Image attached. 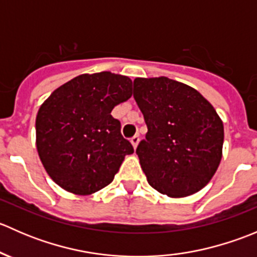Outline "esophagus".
<instances>
[{"mask_svg": "<svg viewBox=\"0 0 257 257\" xmlns=\"http://www.w3.org/2000/svg\"><path fill=\"white\" fill-rule=\"evenodd\" d=\"M131 142H132V144H133L134 149H136V148L138 147V143H139V136H134L133 138L131 139Z\"/></svg>", "mask_w": 257, "mask_h": 257, "instance_id": "obj_1", "label": "esophagus"}]
</instances>
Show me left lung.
I'll return each mask as SVG.
<instances>
[{"instance_id":"left-lung-1","label":"left lung","mask_w":257,"mask_h":257,"mask_svg":"<svg viewBox=\"0 0 257 257\" xmlns=\"http://www.w3.org/2000/svg\"><path fill=\"white\" fill-rule=\"evenodd\" d=\"M134 99L148 126L137 148L148 183L170 198L200 190L216 172L224 125L194 88L169 79L136 78Z\"/></svg>"}]
</instances>
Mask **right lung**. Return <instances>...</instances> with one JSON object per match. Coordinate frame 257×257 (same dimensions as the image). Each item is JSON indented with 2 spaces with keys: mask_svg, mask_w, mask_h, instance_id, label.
Here are the masks:
<instances>
[{
  "mask_svg": "<svg viewBox=\"0 0 257 257\" xmlns=\"http://www.w3.org/2000/svg\"><path fill=\"white\" fill-rule=\"evenodd\" d=\"M132 94L131 78L100 72L80 74L45 100L36 118V145L54 183L79 195L112 183L134 149L110 113Z\"/></svg>",
  "mask_w": 257,
  "mask_h": 257,
  "instance_id": "1",
  "label": "right lung"
}]
</instances>
